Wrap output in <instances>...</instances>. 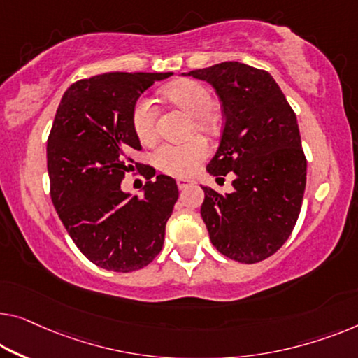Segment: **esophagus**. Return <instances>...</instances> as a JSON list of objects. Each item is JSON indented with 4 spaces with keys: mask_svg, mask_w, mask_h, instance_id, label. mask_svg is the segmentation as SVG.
Returning a JSON list of instances; mask_svg holds the SVG:
<instances>
[{
    "mask_svg": "<svg viewBox=\"0 0 358 358\" xmlns=\"http://www.w3.org/2000/svg\"><path fill=\"white\" fill-rule=\"evenodd\" d=\"M177 185H178L180 189H186V188H188V186L196 185V181L193 178H178L177 180Z\"/></svg>",
    "mask_w": 358,
    "mask_h": 358,
    "instance_id": "obj_1",
    "label": "esophagus"
}]
</instances>
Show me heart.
<instances>
[{
	"label": "heart",
	"instance_id": "obj_1",
	"mask_svg": "<svg viewBox=\"0 0 358 358\" xmlns=\"http://www.w3.org/2000/svg\"><path fill=\"white\" fill-rule=\"evenodd\" d=\"M167 98L191 115L199 128L210 127L213 98L210 90L196 80H180L164 90ZM131 124L141 143H151L157 131V109L152 99L141 96L133 106ZM209 156V145L202 136H194L185 143H162L152 152V162L164 173L173 177H189L199 164Z\"/></svg>",
	"mask_w": 358,
	"mask_h": 358
}]
</instances>
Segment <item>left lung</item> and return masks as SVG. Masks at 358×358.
Listing matches in <instances>:
<instances>
[{
    "label": "left lung",
    "mask_w": 358,
    "mask_h": 358,
    "mask_svg": "<svg viewBox=\"0 0 358 358\" xmlns=\"http://www.w3.org/2000/svg\"><path fill=\"white\" fill-rule=\"evenodd\" d=\"M183 76L210 83L225 117L207 172L236 175L230 194L202 188L201 215L210 241L238 262H260L289 238L306 191L307 161L294 110L273 77L248 64L220 62Z\"/></svg>",
    "instance_id": "1"
}]
</instances>
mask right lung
I'll return each instance as SVG.
<instances>
[{
	"label": "right lung",
	"instance_id": "add662e5",
	"mask_svg": "<svg viewBox=\"0 0 358 358\" xmlns=\"http://www.w3.org/2000/svg\"><path fill=\"white\" fill-rule=\"evenodd\" d=\"M172 72H109L78 80L64 93L48 138L51 201L82 254L101 268L140 270L164 246L165 225L178 199L173 178L146 181L143 197L124 193L122 180L140 151L131 124L138 98ZM146 180L156 175L149 165Z\"/></svg>",
	"mask_w": 358,
	"mask_h": 358
}]
</instances>
